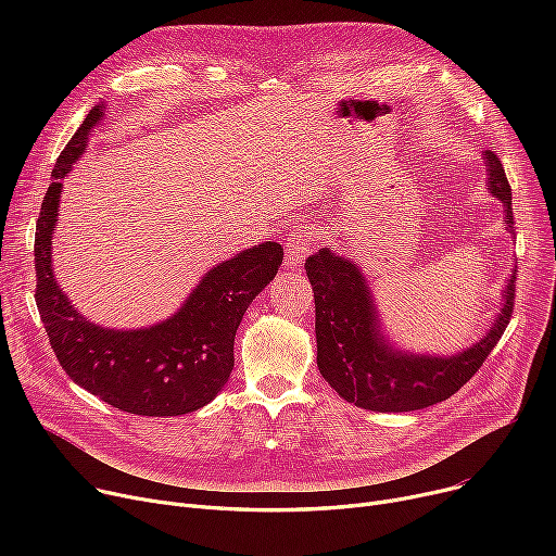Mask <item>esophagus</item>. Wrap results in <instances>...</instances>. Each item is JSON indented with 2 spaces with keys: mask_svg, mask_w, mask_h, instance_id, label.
Masks as SVG:
<instances>
[{
  "mask_svg": "<svg viewBox=\"0 0 556 556\" xmlns=\"http://www.w3.org/2000/svg\"><path fill=\"white\" fill-rule=\"evenodd\" d=\"M311 252V227L298 225L286 239V266L300 268Z\"/></svg>",
  "mask_w": 556,
  "mask_h": 556,
  "instance_id": "1",
  "label": "esophagus"
}]
</instances>
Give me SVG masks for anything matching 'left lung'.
Returning a JSON list of instances; mask_svg holds the SVG:
<instances>
[{"mask_svg": "<svg viewBox=\"0 0 556 556\" xmlns=\"http://www.w3.org/2000/svg\"><path fill=\"white\" fill-rule=\"evenodd\" d=\"M489 189L505 202V223L514 231L511 187L501 157L484 153ZM315 298L317 367L325 381L349 403L374 413H410L451 399L482 367L505 333L516 302V273L505 293V306L486 338L451 358L407 356L394 352L378 333L371 295L356 263L329 248L304 263Z\"/></svg>", "mask_w": 556, "mask_h": 556, "instance_id": "1", "label": "left lung"}]
</instances>
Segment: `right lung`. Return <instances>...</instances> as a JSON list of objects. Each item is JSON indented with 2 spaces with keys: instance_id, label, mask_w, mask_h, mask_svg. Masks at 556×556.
<instances>
[{
  "instance_id": "right-lung-1",
  "label": "right lung",
  "mask_w": 556,
  "mask_h": 556,
  "mask_svg": "<svg viewBox=\"0 0 556 556\" xmlns=\"http://www.w3.org/2000/svg\"><path fill=\"white\" fill-rule=\"evenodd\" d=\"M92 108L51 170L36 220V304L58 363L83 390L141 417H178L210 403L233 367V336L252 300L283 261V248L266 241L220 263L200 281L187 304L166 323L141 331H112L85 323L55 286L51 231L61 178L85 151L99 122Z\"/></svg>"
}]
</instances>
